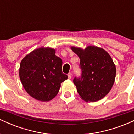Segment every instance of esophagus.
Wrapping results in <instances>:
<instances>
[{
  "label": "esophagus",
  "mask_w": 134,
  "mask_h": 134,
  "mask_svg": "<svg viewBox=\"0 0 134 134\" xmlns=\"http://www.w3.org/2000/svg\"><path fill=\"white\" fill-rule=\"evenodd\" d=\"M72 74L71 73H69L68 74V78L69 79H70L72 78Z\"/></svg>",
  "instance_id": "esophagus-1"
}]
</instances>
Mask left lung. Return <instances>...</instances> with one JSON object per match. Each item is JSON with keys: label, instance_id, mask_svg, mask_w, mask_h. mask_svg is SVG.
Here are the masks:
<instances>
[{"label": "left lung", "instance_id": "1", "mask_svg": "<svg viewBox=\"0 0 134 134\" xmlns=\"http://www.w3.org/2000/svg\"><path fill=\"white\" fill-rule=\"evenodd\" d=\"M70 48L80 58L82 76L75 78L74 84L81 98L86 102L103 99L111 90L116 77V67L110 55L94 45Z\"/></svg>", "mask_w": 134, "mask_h": 134}]
</instances>
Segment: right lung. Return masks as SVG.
<instances>
[{
  "instance_id": "obj_1",
  "label": "right lung",
  "mask_w": 134,
  "mask_h": 134,
  "mask_svg": "<svg viewBox=\"0 0 134 134\" xmlns=\"http://www.w3.org/2000/svg\"><path fill=\"white\" fill-rule=\"evenodd\" d=\"M56 50L41 47L26 55L19 67V78L29 95L41 101H49L57 96L61 83L67 79L62 73V60Z\"/></svg>"
}]
</instances>
